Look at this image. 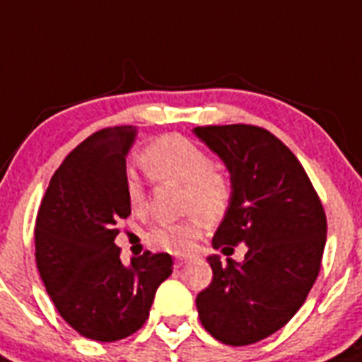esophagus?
Wrapping results in <instances>:
<instances>
[{
    "label": "esophagus",
    "mask_w": 362,
    "mask_h": 362,
    "mask_svg": "<svg viewBox=\"0 0 362 362\" xmlns=\"http://www.w3.org/2000/svg\"><path fill=\"white\" fill-rule=\"evenodd\" d=\"M191 261V257H185V255H182V257H177V261H175V264L177 266H184L185 262Z\"/></svg>",
    "instance_id": "obj_1"
}]
</instances>
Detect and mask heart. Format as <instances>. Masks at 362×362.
I'll list each match as a JSON object with an SVG mask.
<instances>
[{
	"label": "heart",
	"mask_w": 362,
	"mask_h": 362,
	"mask_svg": "<svg viewBox=\"0 0 362 362\" xmlns=\"http://www.w3.org/2000/svg\"><path fill=\"white\" fill-rule=\"evenodd\" d=\"M141 164L155 180L184 184V209L192 211L182 221L155 228L150 243L177 255L192 252L207 227V219L218 221L227 214L232 202L230 180L216 170L204 148L182 135H164L151 143L143 151ZM127 198L134 212L146 211V191L141 178L134 173L127 177Z\"/></svg>",
	"instance_id": "b5f03b06"
}]
</instances>
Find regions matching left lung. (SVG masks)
I'll return each mask as SVG.
<instances>
[{"mask_svg":"<svg viewBox=\"0 0 362 362\" xmlns=\"http://www.w3.org/2000/svg\"><path fill=\"white\" fill-rule=\"evenodd\" d=\"M192 134L230 175V207L212 246L245 243L248 248L243 262L209 255L214 276L197 296L198 316L221 343H257L305 302L322 264L325 212L298 158L264 128L197 127Z\"/></svg>","mask_w":362,"mask_h":362,"instance_id":"1","label":"left lung"}]
</instances>
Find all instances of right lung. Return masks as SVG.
<instances>
[{"instance_id": "right-lung-1", "label": "right lung", "mask_w": 362, "mask_h": 362, "mask_svg": "<svg viewBox=\"0 0 362 362\" xmlns=\"http://www.w3.org/2000/svg\"><path fill=\"white\" fill-rule=\"evenodd\" d=\"M137 128L100 130L74 148L49 180L35 223V259L64 320L89 339L110 343L144 325L155 291L173 272L170 253L124 264L114 239L132 209L127 157Z\"/></svg>"}]
</instances>
